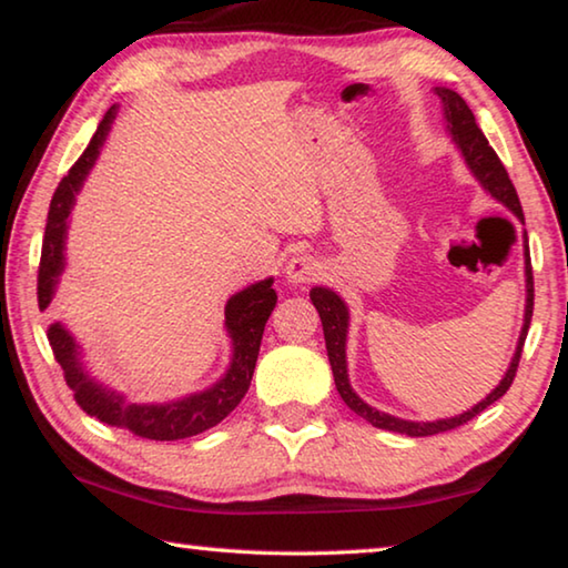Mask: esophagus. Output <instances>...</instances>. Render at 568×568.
Returning a JSON list of instances; mask_svg holds the SVG:
<instances>
[{"label":"esophagus","instance_id":"obj_1","mask_svg":"<svg viewBox=\"0 0 568 568\" xmlns=\"http://www.w3.org/2000/svg\"><path fill=\"white\" fill-rule=\"evenodd\" d=\"M321 271H323V267L313 255L297 253L285 265V281L293 283V285H303V283L315 281V277L321 275Z\"/></svg>","mask_w":568,"mask_h":568}]
</instances>
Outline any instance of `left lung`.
<instances>
[{
  "mask_svg": "<svg viewBox=\"0 0 568 568\" xmlns=\"http://www.w3.org/2000/svg\"><path fill=\"white\" fill-rule=\"evenodd\" d=\"M436 94L440 98V102H444L446 132L450 134V140H454V145L458 148L460 158H464V162L470 170V175L480 182V187H484L488 195L498 200L504 207L511 210V213L524 223V210H521V203H518L514 182L508 180V172L501 165V160H498L494 148L488 145L486 134L480 132L474 112H470L466 100L460 98L458 92L448 90V88H436ZM524 263H526V267H524V273H526L524 325H521V333H518L514 358H511V363H508L501 383H498V386L488 393L484 400H478L474 408L458 413V416L438 418V420H406V418L390 416V413H383L378 408L368 406V403H365L358 393L353 390L351 378H348V358H345V343H348V325H351L348 305H345L343 297L335 291H331V287L315 285L311 291V301L315 305V311H318V315H321L325 351H328L335 388H338L341 398L345 400V406H348L353 413H358L361 418L368 420L371 426L383 428V430H393V434H406V436L418 438V436H436V434H444V430L464 426V423L476 418L480 410H486L491 403L501 398L514 383L518 358H521L524 341H526L528 325H531V313H534V275H531V257H528V245H524Z\"/></svg>",
  "mask_w": 568,
  "mask_h": 568,
  "instance_id": "8db88e82",
  "label": "left lung"
}]
</instances>
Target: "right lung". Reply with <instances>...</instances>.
Here are the masks:
<instances>
[{"label":"right lung","mask_w":568,"mask_h":568,"mask_svg":"<svg viewBox=\"0 0 568 568\" xmlns=\"http://www.w3.org/2000/svg\"><path fill=\"white\" fill-rule=\"evenodd\" d=\"M118 118V104L104 112L98 132L92 134L88 150L74 162L72 170L62 178L60 187L54 190L50 203V215H47L44 243H42V261L40 277H37V297H40V311L52 303L64 273L67 257V230H70V213L74 207L77 192L82 190L90 170L100 158V150L112 130V122ZM277 295L273 291V277L257 281L243 291L230 295L225 305V333L230 338V365L213 386L187 396L165 400V403H134L124 393L104 386L82 363V348L74 335L64 328V323H52L47 328L52 353L57 363L62 365L67 386L72 388L77 406L88 416H94L108 426H118L130 430V434L150 440H180L203 434V430L217 426L230 410H233L250 388L253 381L255 361L261 353V341L265 323L271 318Z\"/></svg>","instance_id":"1"}]
</instances>
